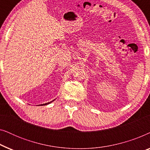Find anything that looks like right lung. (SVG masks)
<instances>
[{
	"instance_id": "add662e5",
	"label": "right lung",
	"mask_w": 150,
	"mask_h": 150,
	"mask_svg": "<svg viewBox=\"0 0 150 150\" xmlns=\"http://www.w3.org/2000/svg\"><path fill=\"white\" fill-rule=\"evenodd\" d=\"M50 102H48V103H46V104H41V105H46V104H50Z\"/></svg>"
}]
</instances>
